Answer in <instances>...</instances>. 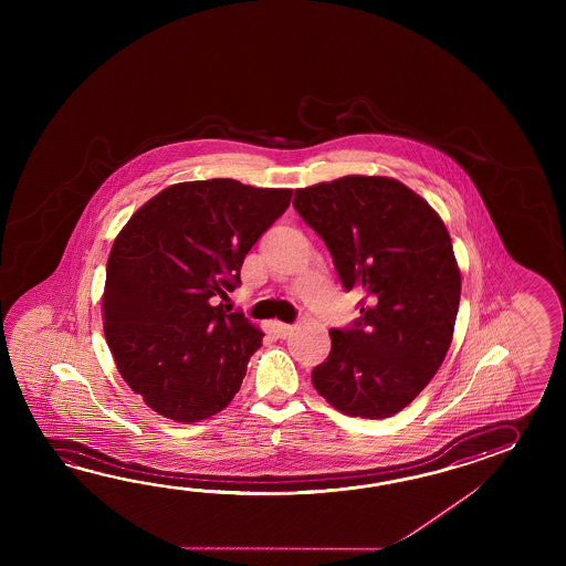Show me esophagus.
Listing matches in <instances>:
<instances>
[{
  "label": "esophagus",
  "instance_id": "obj_1",
  "mask_svg": "<svg viewBox=\"0 0 566 566\" xmlns=\"http://www.w3.org/2000/svg\"><path fill=\"white\" fill-rule=\"evenodd\" d=\"M291 332H293V325L275 322V334H277V337H287Z\"/></svg>",
  "mask_w": 566,
  "mask_h": 566
}]
</instances>
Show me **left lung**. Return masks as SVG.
<instances>
[{
	"mask_svg": "<svg viewBox=\"0 0 566 566\" xmlns=\"http://www.w3.org/2000/svg\"><path fill=\"white\" fill-rule=\"evenodd\" d=\"M295 210L325 242L360 317L332 329L315 390L334 409L386 419L410 405L446 360L461 275L443 220L405 184L346 176L295 192Z\"/></svg>",
	"mask_w": 566,
	"mask_h": 566,
	"instance_id": "1",
	"label": "left lung"
}]
</instances>
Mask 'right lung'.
Segmentation results:
<instances>
[{
    "label": "right lung",
    "mask_w": 566,
    "mask_h": 566,
    "mask_svg": "<svg viewBox=\"0 0 566 566\" xmlns=\"http://www.w3.org/2000/svg\"><path fill=\"white\" fill-rule=\"evenodd\" d=\"M291 196L229 178L184 181L120 230L107 261L105 337L123 380L149 409L202 421L239 392L265 334L218 300L241 285L244 256Z\"/></svg>",
    "instance_id": "add662e5"
}]
</instances>
